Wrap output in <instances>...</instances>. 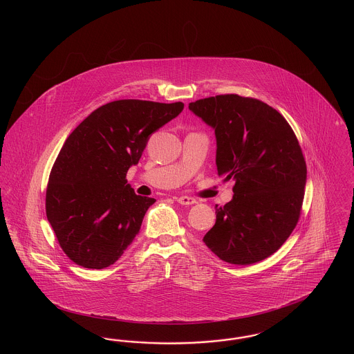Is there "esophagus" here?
I'll return each instance as SVG.
<instances>
[{"label":"esophagus","mask_w":354,"mask_h":354,"mask_svg":"<svg viewBox=\"0 0 354 354\" xmlns=\"http://www.w3.org/2000/svg\"><path fill=\"white\" fill-rule=\"evenodd\" d=\"M176 202L183 204V205H191V204H195L196 199H194L192 196H179L176 198Z\"/></svg>","instance_id":"34e87169"}]
</instances>
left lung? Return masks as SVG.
Instances as JSON below:
<instances>
[{
    "mask_svg": "<svg viewBox=\"0 0 354 354\" xmlns=\"http://www.w3.org/2000/svg\"><path fill=\"white\" fill-rule=\"evenodd\" d=\"M188 109L214 127L218 175L235 180L203 241L223 261L247 266L276 252L300 219L306 183L303 150L286 118L251 97L223 94Z\"/></svg>",
    "mask_w": 354,
    "mask_h": 354,
    "instance_id": "left-lung-1",
    "label": "left lung"
}]
</instances>
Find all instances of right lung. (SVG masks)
I'll return each instance as SVG.
<instances>
[{
    "instance_id": "1",
    "label": "right lung",
    "mask_w": 354,
    "mask_h": 354,
    "mask_svg": "<svg viewBox=\"0 0 354 354\" xmlns=\"http://www.w3.org/2000/svg\"><path fill=\"white\" fill-rule=\"evenodd\" d=\"M183 107L182 102H110L68 135L50 171L46 216L73 263L102 270L133 243L155 199L136 195L126 174L150 135Z\"/></svg>"
}]
</instances>
